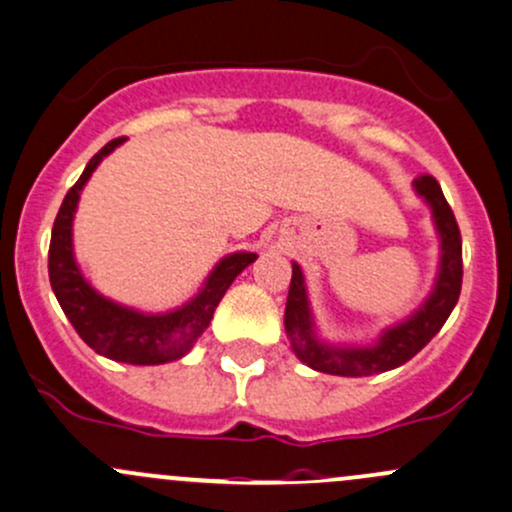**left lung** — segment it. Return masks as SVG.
Returning a JSON list of instances; mask_svg holds the SVG:
<instances>
[{"label":"left lung","instance_id":"obj_1","mask_svg":"<svg viewBox=\"0 0 512 512\" xmlns=\"http://www.w3.org/2000/svg\"><path fill=\"white\" fill-rule=\"evenodd\" d=\"M414 191L432 208L434 225L441 240V262L437 284L427 301L402 324L387 328L380 341L370 348H336L319 341L311 319L309 297L301 267L292 265V284H289L287 309H284V328L292 341L294 353L301 363L328 375H343V378H363V375L385 373V370L400 368L402 363L414 358L434 336L449 314L454 311L461 294V279H464V262H461V233L456 225L454 211L446 203L437 179L422 174L414 179Z\"/></svg>","mask_w":512,"mask_h":512}]
</instances>
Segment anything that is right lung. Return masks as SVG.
Returning a JSON list of instances; mask_svg holds the SVG:
<instances>
[{
    "label": "right lung",
    "mask_w": 512,
    "mask_h": 512,
    "mask_svg": "<svg viewBox=\"0 0 512 512\" xmlns=\"http://www.w3.org/2000/svg\"><path fill=\"white\" fill-rule=\"evenodd\" d=\"M125 142V137L112 139L88 161L85 171L75 186L66 193L61 211L51 230V247H48V279L53 294L61 304L78 336L93 348L95 353L117 363L129 365H161L179 360L196 346L201 333L213 319L215 306L233 284V279L257 260L255 252H233L215 265L211 277L206 279L201 292L188 304L169 314H142L127 309L95 292L73 257V215L78 208V198L90 174L115 147Z\"/></svg>",
    "instance_id": "right-lung-1"
}]
</instances>
